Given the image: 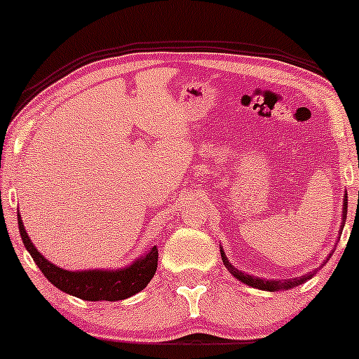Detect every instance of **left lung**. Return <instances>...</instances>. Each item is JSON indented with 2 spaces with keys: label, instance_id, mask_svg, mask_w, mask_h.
<instances>
[{
  "label": "left lung",
  "instance_id": "obj_1",
  "mask_svg": "<svg viewBox=\"0 0 359 359\" xmlns=\"http://www.w3.org/2000/svg\"><path fill=\"white\" fill-rule=\"evenodd\" d=\"M343 203H344V205H343V221H341V228H344L346 214H348V194H344ZM221 258H222V263H224V266H226V269H228V271L233 275L234 278H238V280H240V282L246 283V285H250V287L259 288V290H269V292L288 290V288H294V287H297V285H302V283L307 282L309 278L314 277V271L302 275V277L288 278V280H266V278L251 277V275H246V273H243L241 270L234 269L231 263H229V259L226 258V255H224V251H222V248H221Z\"/></svg>",
  "mask_w": 359,
  "mask_h": 359
}]
</instances>
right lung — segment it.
<instances>
[{
  "label": "right lung",
  "instance_id": "obj_1",
  "mask_svg": "<svg viewBox=\"0 0 359 359\" xmlns=\"http://www.w3.org/2000/svg\"><path fill=\"white\" fill-rule=\"evenodd\" d=\"M16 216H18V229L22 234L25 248L32 255L36 266L42 270L48 282L65 294L82 300H90V302H101V300L114 302V300H123L138 294L154 278L156 265H158L156 246L150 248L145 257L135 259L126 269L69 271L53 265L35 248L34 243L30 241L27 231H25L20 212H16Z\"/></svg>",
  "mask_w": 359,
  "mask_h": 359
}]
</instances>
